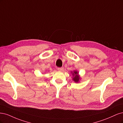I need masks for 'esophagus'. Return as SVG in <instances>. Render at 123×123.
Segmentation results:
<instances>
[{"label":"esophagus","mask_w":123,"mask_h":123,"mask_svg":"<svg viewBox=\"0 0 123 123\" xmlns=\"http://www.w3.org/2000/svg\"><path fill=\"white\" fill-rule=\"evenodd\" d=\"M57 69H58V70H59V71H62V70H63V67H58Z\"/></svg>","instance_id":"obj_1"}]
</instances>
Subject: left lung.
Segmentation results:
<instances>
[{"mask_svg":"<svg viewBox=\"0 0 123 123\" xmlns=\"http://www.w3.org/2000/svg\"><path fill=\"white\" fill-rule=\"evenodd\" d=\"M73 75L74 76L73 78V80L75 82H78L79 81V79H80V77L78 76V73L77 71H74V73H73Z\"/></svg>","mask_w":123,"mask_h":123,"instance_id":"8db88e82","label":"left lung"}]
</instances>
